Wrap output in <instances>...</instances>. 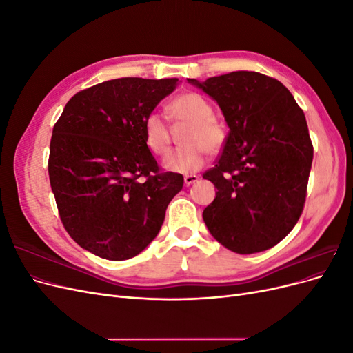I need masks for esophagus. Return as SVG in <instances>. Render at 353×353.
Here are the masks:
<instances>
[{
	"mask_svg": "<svg viewBox=\"0 0 353 353\" xmlns=\"http://www.w3.org/2000/svg\"><path fill=\"white\" fill-rule=\"evenodd\" d=\"M200 179V176L199 175H196V174H191V175H185L184 176V184L185 185H191V184H194V183H197V181Z\"/></svg>",
	"mask_w": 353,
	"mask_h": 353,
	"instance_id": "obj_1",
	"label": "esophagus"
}]
</instances>
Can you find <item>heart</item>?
Segmentation results:
<instances>
[{"label": "heart", "instance_id": "obj_1", "mask_svg": "<svg viewBox=\"0 0 353 353\" xmlns=\"http://www.w3.org/2000/svg\"><path fill=\"white\" fill-rule=\"evenodd\" d=\"M176 123H187L183 143L187 144L170 153L165 168L178 174H193L205 165L208 152L216 153L225 140L223 128L213 117L212 104L197 92H183L168 105ZM144 141L156 156H165L170 145V131L163 117L156 112L147 114L143 125Z\"/></svg>", "mask_w": 353, "mask_h": 353}]
</instances>
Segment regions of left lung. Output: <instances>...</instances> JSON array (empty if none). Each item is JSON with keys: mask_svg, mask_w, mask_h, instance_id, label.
<instances>
[{"mask_svg": "<svg viewBox=\"0 0 353 353\" xmlns=\"http://www.w3.org/2000/svg\"><path fill=\"white\" fill-rule=\"evenodd\" d=\"M188 82L218 103L230 128L216 165L203 174L218 190L203 221L231 252L268 250L303 210L314 157L303 110L280 81L258 72Z\"/></svg>", "mask_w": 353, "mask_h": 353, "instance_id": "obj_1", "label": "left lung"}]
</instances>
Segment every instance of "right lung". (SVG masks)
<instances>
[{
  "instance_id": "obj_1",
  "label": "right lung",
  "mask_w": 353,
  "mask_h": 353,
  "mask_svg": "<svg viewBox=\"0 0 353 353\" xmlns=\"http://www.w3.org/2000/svg\"><path fill=\"white\" fill-rule=\"evenodd\" d=\"M176 78H119L79 91L52 128L48 175L60 219L82 249L125 261L159 234L181 174L160 172L144 141L147 114Z\"/></svg>"
}]
</instances>
